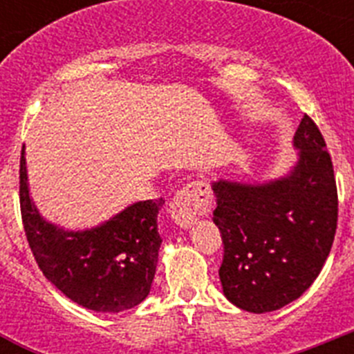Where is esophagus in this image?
<instances>
[{
    "mask_svg": "<svg viewBox=\"0 0 354 354\" xmlns=\"http://www.w3.org/2000/svg\"><path fill=\"white\" fill-rule=\"evenodd\" d=\"M211 189L204 180L187 184L175 195L171 202V218L180 228H192L196 218L211 209Z\"/></svg>",
    "mask_w": 354,
    "mask_h": 354,
    "instance_id": "34e87169",
    "label": "esophagus"
}]
</instances>
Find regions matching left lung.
Listing matches in <instances>:
<instances>
[{
	"instance_id": "left-lung-1",
	"label": "left lung",
	"mask_w": 354,
	"mask_h": 354,
	"mask_svg": "<svg viewBox=\"0 0 354 354\" xmlns=\"http://www.w3.org/2000/svg\"><path fill=\"white\" fill-rule=\"evenodd\" d=\"M287 174L264 183H212V221L223 239L220 282L225 298L253 314L298 299L330 255L337 228V184L323 134L308 115Z\"/></svg>"
}]
</instances>
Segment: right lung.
Segmentation results:
<instances>
[{"label":"right lung","mask_w":354,"mask_h":354,"mask_svg":"<svg viewBox=\"0 0 354 354\" xmlns=\"http://www.w3.org/2000/svg\"><path fill=\"white\" fill-rule=\"evenodd\" d=\"M24 147L21 150V214L24 232L44 277L88 310L118 314L140 305L154 282L161 236L158 214L165 200L127 205L84 230L48 221L30 195Z\"/></svg>","instance_id":"obj_1"}]
</instances>
